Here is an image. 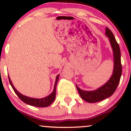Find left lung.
Here are the masks:
<instances>
[{
  "label": "left lung",
  "instance_id": "left-lung-1",
  "mask_svg": "<svg viewBox=\"0 0 131 131\" xmlns=\"http://www.w3.org/2000/svg\"><path fill=\"white\" fill-rule=\"evenodd\" d=\"M106 36L109 38L113 51L114 69L112 77L105 84L98 89L92 91H82L76 85V88L81 97L89 103H95L110 97L113 94L119 82L122 74V64L121 62V52L119 46L115 36L108 28H106Z\"/></svg>",
  "mask_w": 131,
  "mask_h": 131
}]
</instances>
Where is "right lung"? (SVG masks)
I'll return each instance as SVG.
<instances>
[{"instance_id": "1", "label": "right lung", "mask_w": 131, "mask_h": 131, "mask_svg": "<svg viewBox=\"0 0 131 131\" xmlns=\"http://www.w3.org/2000/svg\"><path fill=\"white\" fill-rule=\"evenodd\" d=\"M58 78H59V74L57 76L55 85H54L53 91L50 95H48L47 97H44V98L42 99H34L23 95L20 94L19 92L16 91V89L14 88V86H13L11 80H10V77L8 76L9 82H10V85L12 87L13 91H15V92L16 93V94L17 95L19 99H20L21 100H22L23 102H25V103H26V104L31 105V106H37V107H47V106H49V105L53 103V102L55 99V96H56V87L57 82H58Z\"/></svg>"}]
</instances>
